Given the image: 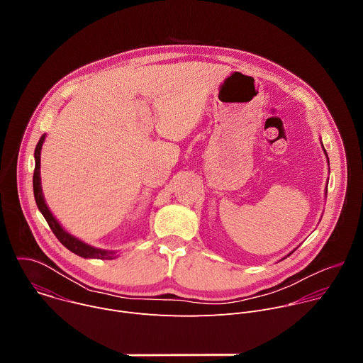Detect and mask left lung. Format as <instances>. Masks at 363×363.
I'll list each match as a JSON object with an SVG mask.
<instances>
[{"instance_id":"obj_1","label":"left lung","mask_w":363,"mask_h":363,"mask_svg":"<svg viewBox=\"0 0 363 363\" xmlns=\"http://www.w3.org/2000/svg\"><path fill=\"white\" fill-rule=\"evenodd\" d=\"M322 146H323V145H322ZM323 150H325V147H323ZM325 153H326V150H325ZM326 157H328V153H326ZM328 162H329V158H328ZM326 191H328V188H326ZM291 252H293V251H291ZM291 252H290V254H291ZM290 254H289V255H290ZM284 258H286V257H284Z\"/></svg>"}]
</instances>
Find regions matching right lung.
Masks as SVG:
<instances>
[{"instance_id": "obj_1", "label": "right lung", "mask_w": 363, "mask_h": 363, "mask_svg": "<svg viewBox=\"0 0 363 363\" xmlns=\"http://www.w3.org/2000/svg\"><path fill=\"white\" fill-rule=\"evenodd\" d=\"M45 139V135H43L35 146L34 150V160H35V168H34V175H33V189H34V198H35V203L38 206L40 213L43 214V217L45 218L48 227L51 228V231L55 233V235L59 238V241L72 252L83 257V258H100V260H112L115 258V251H108V250H100L96 247H91L86 242H83L82 240L76 238L74 235L69 234L60 224L59 221L53 217L51 211L48 210V206L44 201L43 196V191H41V178H40V155H41V146L43 142Z\"/></svg>"}]
</instances>
